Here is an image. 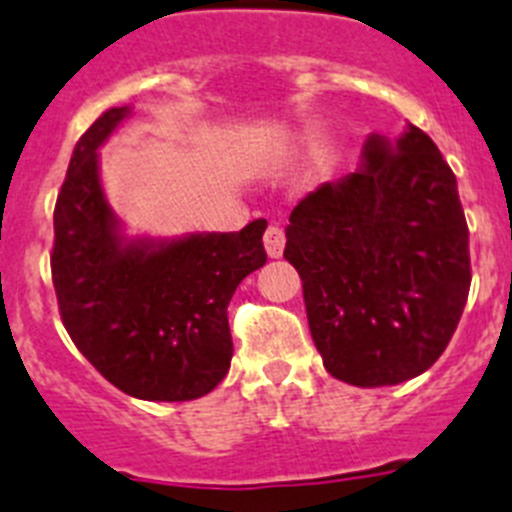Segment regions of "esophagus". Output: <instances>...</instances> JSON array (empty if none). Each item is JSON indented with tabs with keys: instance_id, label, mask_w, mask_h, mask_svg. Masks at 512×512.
Listing matches in <instances>:
<instances>
[{
	"instance_id": "34e87169",
	"label": "esophagus",
	"mask_w": 512,
	"mask_h": 512,
	"mask_svg": "<svg viewBox=\"0 0 512 512\" xmlns=\"http://www.w3.org/2000/svg\"><path fill=\"white\" fill-rule=\"evenodd\" d=\"M283 247H286V231H283V226L270 224L265 229V250H268L270 257H281Z\"/></svg>"
}]
</instances>
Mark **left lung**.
Instances as JSON below:
<instances>
[{
    "label": "left lung",
    "mask_w": 512,
    "mask_h": 512,
    "mask_svg": "<svg viewBox=\"0 0 512 512\" xmlns=\"http://www.w3.org/2000/svg\"><path fill=\"white\" fill-rule=\"evenodd\" d=\"M283 257L304 283L324 368L353 386L428 371L451 342L471 286L456 175L417 126L371 136L363 167L291 211Z\"/></svg>",
    "instance_id": "obj_1"
}]
</instances>
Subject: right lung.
Masks as SVG:
<instances>
[{
    "label": "right lung",
    "instance_id": "1",
    "mask_svg": "<svg viewBox=\"0 0 512 512\" xmlns=\"http://www.w3.org/2000/svg\"><path fill=\"white\" fill-rule=\"evenodd\" d=\"M126 115L110 108L74 146L53 208V288L66 332L110 384L136 399L188 402L229 371L226 306L242 278L268 262V221L170 244H123L102 195L97 146Z\"/></svg>",
    "mask_w": 512,
    "mask_h": 512
}]
</instances>
